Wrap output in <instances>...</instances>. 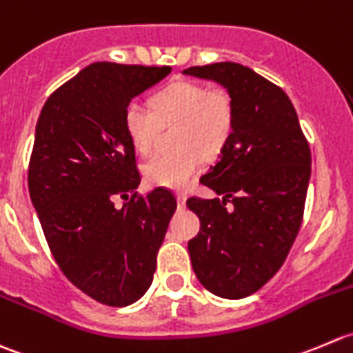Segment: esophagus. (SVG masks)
Wrapping results in <instances>:
<instances>
[{
	"instance_id": "obj_1",
	"label": "esophagus",
	"mask_w": 353,
	"mask_h": 353,
	"mask_svg": "<svg viewBox=\"0 0 353 353\" xmlns=\"http://www.w3.org/2000/svg\"><path fill=\"white\" fill-rule=\"evenodd\" d=\"M176 202H178V208L183 209L185 208V202H187V195L181 194V192H178V194H176Z\"/></svg>"
}]
</instances>
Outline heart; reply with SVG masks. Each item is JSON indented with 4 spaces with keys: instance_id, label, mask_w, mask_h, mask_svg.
I'll return each instance as SVG.
<instances>
[{
    "instance_id": "obj_1",
    "label": "heart",
    "mask_w": 353,
    "mask_h": 353,
    "mask_svg": "<svg viewBox=\"0 0 353 353\" xmlns=\"http://www.w3.org/2000/svg\"><path fill=\"white\" fill-rule=\"evenodd\" d=\"M236 123L233 96L225 87H208L194 80H176L152 97V110L137 101L123 111V128L139 154L152 151L163 127L176 125V151L158 154L144 165L152 187L185 188L201 168V159L218 156L232 141Z\"/></svg>"
}]
</instances>
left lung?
<instances>
[{
    "mask_svg": "<svg viewBox=\"0 0 353 353\" xmlns=\"http://www.w3.org/2000/svg\"><path fill=\"white\" fill-rule=\"evenodd\" d=\"M183 73L216 80L235 101L232 141L201 178L223 199L187 201L201 219L188 252L205 290L243 299L278 273L294 245L310 176L309 142L290 97L254 70L223 61Z\"/></svg>",
    "mask_w": 353,
    "mask_h": 353,
    "instance_id": "8db88e82",
    "label": "left lung"
}]
</instances>
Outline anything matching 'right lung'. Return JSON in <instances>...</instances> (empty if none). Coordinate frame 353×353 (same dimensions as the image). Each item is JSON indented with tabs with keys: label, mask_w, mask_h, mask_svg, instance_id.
I'll list each match as a JSON object with an SVG mask.
<instances>
[{
	"label": "right lung",
	"mask_w": 353,
	"mask_h": 353,
	"mask_svg": "<svg viewBox=\"0 0 353 353\" xmlns=\"http://www.w3.org/2000/svg\"><path fill=\"white\" fill-rule=\"evenodd\" d=\"M170 66L96 61L44 103L29 163V192L54 261L68 281L111 307L149 290L176 199L142 195L123 111ZM128 202L118 210L114 201Z\"/></svg>",
	"instance_id": "add662e5"
}]
</instances>
